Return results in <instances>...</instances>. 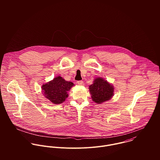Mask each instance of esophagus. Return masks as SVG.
Segmentation results:
<instances>
[{
  "mask_svg": "<svg viewBox=\"0 0 160 160\" xmlns=\"http://www.w3.org/2000/svg\"><path fill=\"white\" fill-rule=\"evenodd\" d=\"M77 83H78L79 85H81V86H82V85H84L83 82V81H82V80L77 81Z\"/></svg>",
  "mask_w": 160,
  "mask_h": 160,
  "instance_id": "34e87169",
  "label": "esophagus"
}]
</instances>
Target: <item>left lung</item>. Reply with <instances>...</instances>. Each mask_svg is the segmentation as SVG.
Here are the masks:
<instances>
[{
  "instance_id": "1",
  "label": "left lung",
  "mask_w": 160,
  "mask_h": 160,
  "mask_svg": "<svg viewBox=\"0 0 160 160\" xmlns=\"http://www.w3.org/2000/svg\"><path fill=\"white\" fill-rule=\"evenodd\" d=\"M92 101L98 104L109 101L114 94V87L102 78H97L93 84L89 86Z\"/></svg>"
}]
</instances>
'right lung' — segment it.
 Masks as SVG:
<instances>
[{"label": "right lung", "instance_id": "1", "mask_svg": "<svg viewBox=\"0 0 160 160\" xmlns=\"http://www.w3.org/2000/svg\"><path fill=\"white\" fill-rule=\"evenodd\" d=\"M74 85L72 82H68L59 76L49 82L43 84L42 90L45 97L51 102L59 104L63 102L68 97V92Z\"/></svg>", "mask_w": 160, "mask_h": 160}]
</instances>
